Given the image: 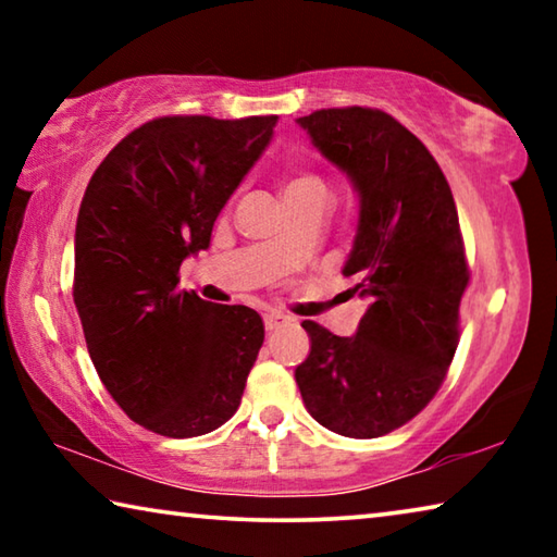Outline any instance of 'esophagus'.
Instances as JSON below:
<instances>
[{"mask_svg":"<svg viewBox=\"0 0 557 557\" xmlns=\"http://www.w3.org/2000/svg\"><path fill=\"white\" fill-rule=\"evenodd\" d=\"M285 324H289V317L277 312V309H270V312L265 314V329H268V332H275V329L285 326Z\"/></svg>","mask_w":557,"mask_h":557,"instance_id":"34e87169","label":"esophagus"}]
</instances>
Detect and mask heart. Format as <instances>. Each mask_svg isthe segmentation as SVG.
<instances>
[{"label":"heart","instance_id":"b5f03b06","mask_svg":"<svg viewBox=\"0 0 557 557\" xmlns=\"http://www.w3.org/2000/svg\"><path fill=\"white\" fill-rule=\"evenodd\" d=\"M285 194H319L326 196V184L324 178H319L317 174H299L295 178H289L285 186Z\"/></svg>","mask_w":557,"mask_h":557}]
</instances>
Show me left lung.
<instances>
[{"mask_svg":"<svg viewBox=\"0 0 557 557\" xmlns=\"http://www.w3.org/2000/svg\"><path fill=\"white\" fill-rule=\"evenodd\" d=\"M297 125L358 194L344 275L369 309L354 336L301 322L312 346L295 381L319 425L381 437L435 398L457 351L469 282L457 206L435 157L388 112L332 108Z\"/></svg>","mask_w":557,"mask_h":557,"instance_id":"left-lung-1","label":"left lung"}]
</instances>
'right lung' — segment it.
I'll return each instance as SVG.
<instances>
[{
    "label": "right lung",
    "instance_id": "add662e5",
    "mask_svg": "<svg viewBox=\"0 0 557 557\" xmlns=\"http://www.w3.org/2000/svg\"><path fill=\"white\" fill-rule=\"evenodd\" d=\"M277 115L157 117L96 169L75 223L73 301L102 385L137 425L199 437L238 410L265 338L256 309L178 289Z\"/></svg>",
    "mask_w": 557,
    "mask_h": 557
}]
</instances>
